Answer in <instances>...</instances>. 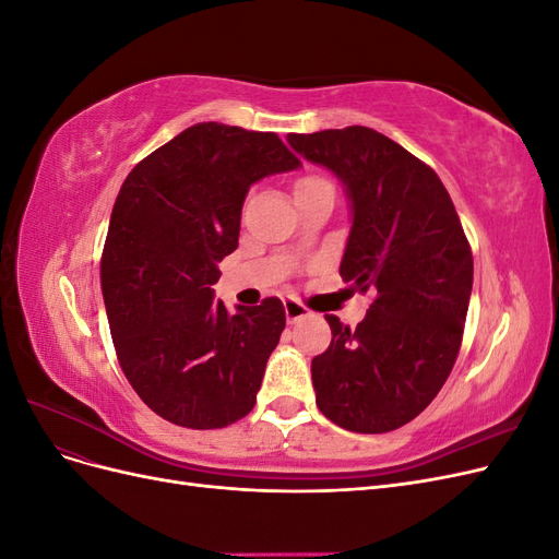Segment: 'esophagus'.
I'll return each instance as SVG.
<instances>
[{
    "label": "esophagus",
    "instance_id": "esophagus-1",
    "mask_svg": "<svg viewBox=\"0 0 559 559\" xmlns=\"http://www.w3.org/2000/svg\"><path fill=\"white\" fill-rule=\"evenodd\" d=\"M284 314H286V321H289V324H294V321H300V319L310 317V310L302 306V302H298L294 298H286L284 300Z\"/></svg>",
    "mask_w": 559,
    "mask_h": 559
}]
</instances>
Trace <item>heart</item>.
Returning <instances> with one entry per match:
<instances>
[{"mask_svg": "<svg viewBox=\"0 0 559 559\" xmlns=\"http://www.w3.org/2000/svg\"><path fill=\"white\" fill-rule=\"evenodd\" d=\"M310 181H319V179H302L300 183H310Z\"/></svg>", "mask_w": 559, "mask_h": 559, "instance_id": "1", "label": "heart"}]
</instances>
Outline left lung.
I'll return each instance as SVG.
<instances>
[{
    "mask_svg": "<svg viewBox=\"0 0 559 559\" xmlns=\"http://www.w3.org/2000/svg\"><path fill=\"white\" fill-rule=\"evenodd\" d=\"M286 142L343 183L352 226L341 275L376 296L354 331L326 317L331 345L312 359L317 405L343 429L394 431L441 392L462 345L473 257L460 216L431 167L373 128Z\"/></svg>",
    "mask_w": 559,
    "mask_h": 559,
    "instance_id": "left-lung-1",
    "label": "left lung"
}]
</instances>
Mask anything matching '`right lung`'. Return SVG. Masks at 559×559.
<instances>
[{
  "label": "right lung",
  "mask_w": 559,
  "mask_h": 559,
  "mask_svg": "<svg viewBox=\"0 0 559 559\" xmlns=\"http://www.w3.org/2000/svg\"><path fill=\"white\" fill-rule=\"evenodd\" d=\"M300 160L275 132L195 123L144 158L121 186L103 253V296L118 361L163 419L222 429L257 403L286 324L282 300L228 312L214 298L238 249L257 181Z\"/></svg>",
  "instance_id": "add662e5"
}]
</instances>
